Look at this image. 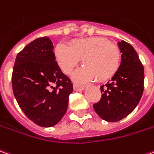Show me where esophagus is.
Instances as JSON below:
<instances>
[{
    "label": "esophagus",
    "mask_w": 154,
    "mask_h": 154,
    "mask_svg": "<svg viewBox=\"0 0 154 154\" xmlns=\"http://www.w3.org/2000/svg\"><path fill=\"white\" fill-rule=\"evenodd\" d=\"M73 88H74V90H76V91H81V90H82V89H84V86H82V85H79V84H74V86H73Z\"/></svg>",
    "instance_id": "34e87169"
}]
</instances>
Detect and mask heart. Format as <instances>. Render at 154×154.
<instances>
[{"mask_svg":"<svg viewBox=\"0 0 154 154\" xmlns=\"http://www.w3.org/2000/svg\"><path fill=\"white\" fill-rule=\"evenodd\" d=\"M55 56L63 72L70 74L82 59L85 66L74 73L77 82L95 80L103 82L113 76L120 66L119 48L102 36L75 39L69 47L60 43L55 48Z\"/></svg>","mask_w":154,"mask_h":154,"instance_id":"1","label":"heart"}]
</instances>
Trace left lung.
I'll return each instance as SVG.
<instances>
[{"label":"left lung","instance_id":"1","mask_svg":"<svg viewBox=\"0 0 154 154\" xmlns=\"http://www.w3.org/2000/svg\"><path fill=\"white\" fill-rule=\"evenodd\" d=\"M122 61L112 80L100 86L101 98L94 104L99 116L107 122L125 119L136 107L144 89V67L134 48L125 41L119 42Z\"/></svg>","mask_w":154,"mask_h":154}]
</instances>
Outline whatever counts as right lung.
Here are the masks:
<instances>
[{
    "mask_svg": "<svg viewBox=\"0 0 154 154\" xmlns=\"http://www.w3.org/2000/svg\"><path fill=\"white\" fill-rule=\"evenodd\" d=\"M12 85L14 97L25 116L35 125L52 127L66 112L73 85L55 60L52 41L40 37L18 54Z\"/></svg>",
    "mask_w": 154,
    "mask_h": 154,
    "instance_id": "right-lung-1",
    "label": "right lung"
}]
</instances>
